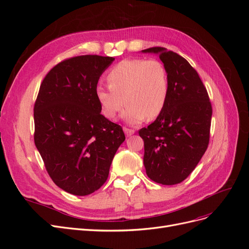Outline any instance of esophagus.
I'll use <instances>...</instances> for the list:
<instances>
[{
  "label": "esophagus",
  "mask_w": 249,
  "mask_h": 249,
  "mask_svg": "<svg viewBox=\"0 0 249 249\" xmlns=\"http://www.w3.org/2000/svg\"><path fill=\"white\" fill-rule=\"evenodd\" d=\"M124 131L125 133L126 136H131V135H133L135 133V131L133 129H129V127H124Z\"/></svg>",
  "instance_id": "1"
}]
</instances>
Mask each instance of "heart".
Instances as JSON below:
<instances>
[{
  "label": "heart",
  "instance_id": "obj_1",
  "mask_svg": "<svg viewBox=\"0 0 249 249\" xmlns=\"http://www.w3.org/2000/svg\"><path fill=\"white\" fill-rule=\"evenodd\" d=\"M107 81L109 86H95L94 95L102 114L108 119H114L125 102L123 119L139 125L147 117L159 116L166 105L169 77L159 60L124 59L108 71Z\"/></svg>",
  "mask_w": 249,
  "mask_h": 249
}]
</instances>
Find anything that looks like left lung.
<instances>
[{
	"label": "left lung",
	"mask_w": 249,
	"mask_h": 249,
	"mask_svg": "<svg viewBox=\"0 0 249 249\" xmlns=\"http://www.w3.org/2000/svg\"><path fill=\"white\" fill-rule=\"evenodd\" d=\"M158 54L169 77L166 105L153 124L139 130L147 177L162 185L183 182L196 167L210 140L212 105L197 71L185 58L161 47Z\"/></svg>",
	"instance_id": "obj_1"
}]
</instances>
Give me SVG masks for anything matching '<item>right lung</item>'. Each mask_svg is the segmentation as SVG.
Masks as SVG:
<instances>
[{"instance_id": "1", "label": "right lung", "mask_w": 249, "mask_h": 249, "mask_svg": "<svg viewBox=\"0 0 249 249\" xmlns=\"http://www.w3.org/2000/svg\"><path fill=\"white\" fill-rule=\"evenodd\" d=\"M113 57L63 60L44 77L34 105V142L51 178L78 196L105 184L125 136L101 114L94 88Z\"/></svg>"}]
</instances>
